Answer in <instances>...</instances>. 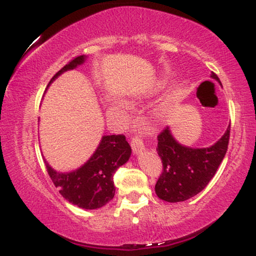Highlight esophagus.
Wrapping results in <instances>:
<instances>
[{"label":"esophagus","mask_w":256,"mask_h":256,"mask_svg":"<svg viewBox=\"0 0 256 256\" xmlns=\"http://www.w3.org/2000/svg\"><path fill=\"white\" fill-rule=\"evenodd\" d=\"M130 146L134 154H138L140 152H142L144 149V144H143V141L140 135H134L130 140Z\"/></svg>","instance_id":"obj_1"}]
</instances>
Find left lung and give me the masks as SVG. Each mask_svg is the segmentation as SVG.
<instances>
[{
    "mask_svg": "<svg viewBox=\"0 0 256 256\" xmlns=\"http://www.w3.org/2000/svg\"><path fill=\"white\" fill-rule=\"evenodd\" d=\"M211 76L220 82L218 76ZM222 84V82H220ZM230 126L219 141L210 148L194 149L174 141L169 127L158 134L157 154L162 160L163 170L155 185L156 194L170 202H184L199 194L214 176L226 155Z\"/></svg>",
    "mask_w": 256,
    "mask_h": 256,
    "instance_id": "left-lung-1",
    "label": "left lung"
}]
</instances>
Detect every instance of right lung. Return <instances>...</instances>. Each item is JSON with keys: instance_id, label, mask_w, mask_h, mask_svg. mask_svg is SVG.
<instances>
[{"instance_id": "obj_1", "label": "right lung", "mask_w": 256, "mask_h": 256, "mask_svg": "<svg viewBox=\"0 0 256 256\" xmlns=\"http://www.w3.org/2000/svg\"><path fill=\"white\" fill-rule=\"evenodd\" d=\"M84 60V56L73 58L52 76L48 85L62 72L76 68ZM130 154L132 148L124 135H108L104 136L93 156L78 170L59 174L48 166L46 160L44 162L48 176L66 200L82 208L94 210L113 199L114 174L127 162Z\"/></svg>"}]
</instances>
